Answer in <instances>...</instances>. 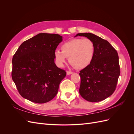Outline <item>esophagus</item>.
<instances>
[{
    "mask_svg": "<svg viewBox=\"0 0 134 134\" xmlns=\"http://www.w3.org/2000/svg\"><path fill=\"white\" fill-rule=\"evenodd\" d=\"M66 74H67V75H70V74H72V72L71 71H67Z\"/></svg>",
    "mask_w": 134,
    "mask_h": 134,
    "instance_id": "1",
    "label": "esophagus"
}]
</instances>
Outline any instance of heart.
Masks as SVG:
<instances>
[{"label": "heart", "instance_id": "obj_1", "mask_svg": "<svg viewBox=\"0 0 134 134\" xmlns=\"http://www.w3.org/2000/svg\"><path fill=\"white\" fill-rule=\"evenodd\" d=\"M61 51L56 50L55 59L60 66H63L69 58L70 64L76 69H83L92 62L95 53L94 43L89 38H74L64 43Z\"/></svg>", "mask_w": 134, "mask_h": 134}]
</instances>
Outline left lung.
Returning a JSON list of instances; mask_svg holds the SVG:
<instances>
[{
  "label": "left lung",
  "mask_w": 134,
  "mask_h": 134,
  "mask_svg": "<svg viewBox=\"0 0 134 134\" xmlns=\"http://www.w3.org/2000/svg\"><path fill=\"white\" fill-rule=\"evenodd\" d=\"M91 40L95 45V53L91 63L80 71L79 93L91 102H99L115 92L120 74L117 51L107 40L91 33L78 34Z\"/></svg>",
  "instance_id": "obj_1"
}]
</instances>
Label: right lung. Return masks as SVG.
<instances>
[{"mask_svg":"<svg viewBox=\"0 0 134 134\" xmlns=\"http://www.w3.org/2000/svg\"><path fill=\"white\" fill-rule=\"evenodd\" d=\"M62 40L58 34H39L24 41L15 52L12 78L24 98L44 103L57 94L66 74L54 62L56 48Z\"/></svg>","mask_w":134,"mask_h":134,"instance_id":"right-lung-1","label":"right lung"}]
</instances>
